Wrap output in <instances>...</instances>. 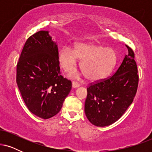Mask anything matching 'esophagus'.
<instances>
[{
  "label": "esophagus",
  "instance_id": "obj_1",
  "mask_svg": "<svg viewBox=\"0 0 152 152\" xmlns=\"http://www.w3.org/2000/svg\"><path fill=\"white\" fill-rule=\"evenodd\" d=\"M80 86V84L77 82H75V81H73L72 82V87L73 88H78V87Z\"/></svg>",
  "mask_w": 152,
  "mask_h": 152
}]
</instances>
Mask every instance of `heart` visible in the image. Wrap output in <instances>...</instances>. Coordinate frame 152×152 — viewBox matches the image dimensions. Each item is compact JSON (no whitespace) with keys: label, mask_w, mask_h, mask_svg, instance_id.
I'll return each mask as SVG.
<instances>
[{"label":"heart","mask_w":152,"mask_h":152,"mask_svg":"<svg viewBox=\"0 0 152 152\" xmlns=\"http://www.w3.org/2000/svg\"><path fill=\"white\" fill-rule=\"evenodd\" d=\"M59 62L66 72L76 67L78 58L81 59V71L90 81H96L107 77L112 72L118 61L117 53L114 49L95 43H78L75 50L69 46L61 48ZM71 76L76 77L74 72Z\"/></svg>","instance_id":"b5f03b06"}]
</instances>
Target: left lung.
Masks as SVG:
<instances>
[{
    "instance_id": "1",
    "label": "left lung",
    "mask_w": 152,
    "mask_h": 152,
    "mask_svg": "<svg viewBox=\"0 0 152 152\" xmlns=\"http://www.w3.org/2000/svg\"><path fill=\"white\" fill-rule=\"evenodd\" d=\"M128 54L111 77L87 88L84 111L92 124L104 127L116 122L131 105L137 91L139 76L134 53Z\"/></svg>"
}]
</instances>
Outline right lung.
<instances>
[{
	"label": "right lung",
	"instance_id": "1",
	"mask_svg": "<svg viewBox=\"0 0 152 152\" xmlns=\"http://www.w3.org/2000/svg\"><path fill=\"white\" fill-rule=\"evenodd\" d=\"M16 71L17 85L29 111L43 119L58 114L72 85L61 75L58 46L48 31L28 38Z\"/></svg>",
	"mask_w": 152,
	"mask_h": 152
}]
</instances>
